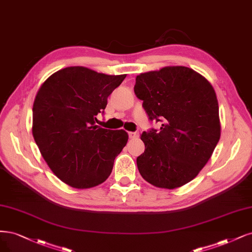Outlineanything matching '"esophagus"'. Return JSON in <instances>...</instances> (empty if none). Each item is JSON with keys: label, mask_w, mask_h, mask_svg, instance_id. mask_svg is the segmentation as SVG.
I'll use <instances>...</instances> for the list:
<instances>
[{"label": "esophagus", "mask_w": 252, "mask_h": 252, "mask_svg": "<svg viewBox=\"0 0 252 252\" xmlns=\"http://www.w3.org/2000/svg\"><path fill=\"white\" fill-rule=\"evenodd\" d=\"M128 134H129V137H130V138H135V137H138V135H140V134H138V132H136V131H134V132H129Z\"/></svg>", "instance_id": "34e87169"}]
</instances>
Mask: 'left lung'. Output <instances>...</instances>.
<instances>
[{
    "instance_id": "left-lung-1",
    "label": "left lung",
    "mask_w": 252,
    "mask_h": 252,
    "mask_svg": "<svg viewBox=\"0 0 252 252\" xmlns=\"http://www.w3.org/2000/svg\"><path fill=\"white\" fill-rule=\"evenodd\" d=\"M134 94L159 130L141 135L137 169L149 184L175 189L193 180L220 140L219 105L211 83L187 66H166L136 76Z\"/></svg>"
}]
</instances>
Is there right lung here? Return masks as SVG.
I'll use <instances>...</instances> for the list:
<instances>
[{
  "label": "right lung",
  "instance_id": "right-lung-1",
  "mask_svg": "<svg viewBox=\"0 0 252 252\" xmlns=\"http://www.w3.org/2000/svg\"><path fill=\"white\" fill-rule=\"evenodd\" d=\"M126 75L63 68L42 83L33 104L32 133L43 159L64 184L89 189L105 181L128 141L124 130L96 125Z\"/></svg>",
  "mask_w": 252,
  "mask_h": 252
}]
</instances>
